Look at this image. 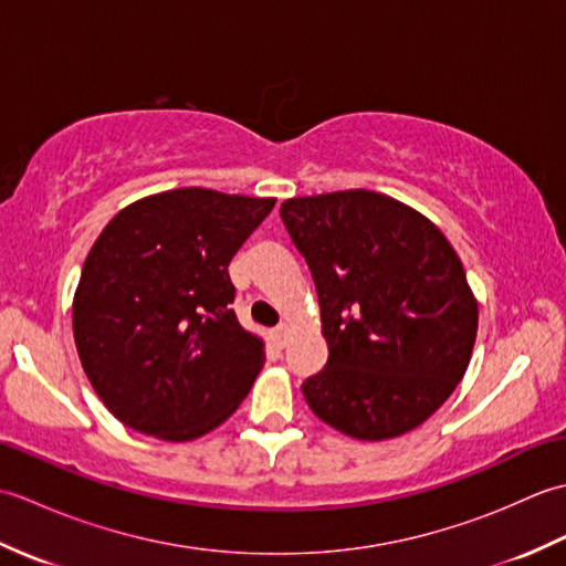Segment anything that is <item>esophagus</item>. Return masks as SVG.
I'll use <instances>...</instances> for the list:
<instances>
[{"label":"esophagus","instance_id":"esophagus-1","mask_svg":"<svg viewBox=\"0 0 566 566\" xmlns=\"http://www.w3.org/2000/svg\"><path fill=\"white\" fill-rule=\"evenodd\" d=\"M272 335H274V340H276V345H284L286 343V326L284 323H280V326H276L274 331H272Z\"/></svg>","mask_w":566,"mask_h":566}]
</instances>
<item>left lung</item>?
Listing matches in <instances>:
<instances>
[{"label": "left lung", "instance_id": "1", "mask_svg": "<svg viewBox=\"0 0 566 566\" xmlns=\"http://www.w3.org/2000/svg\"><path fill=\"white\" fill-rule=\"evenodd\" d=\"M284 228L316 282L328 363L302 384L323 423L357 440L418 428L464 377L476 298L436 223L367 189L286 199Z\"/></svg>", "mask_w": 566, "mask_h": 566}]
</instances>
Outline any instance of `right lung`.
<instances>
[{"mask_svg": "<svg viewBox=\"0 0 566 566\" xmlns=\"http://www.w3.org/2000/svg\"><path fill=\"white\" fill-rule=\"evenodd\" d=\"M276 199L185 187L118 211L84 260L72 331L124 426L185 442L221 426L264 365L233 314L228 264Z\"/></svg>", "mask_w": 566, "mask_h": 566, "instance_id": "obj_1", "label": "right lung"}]
</instances>
